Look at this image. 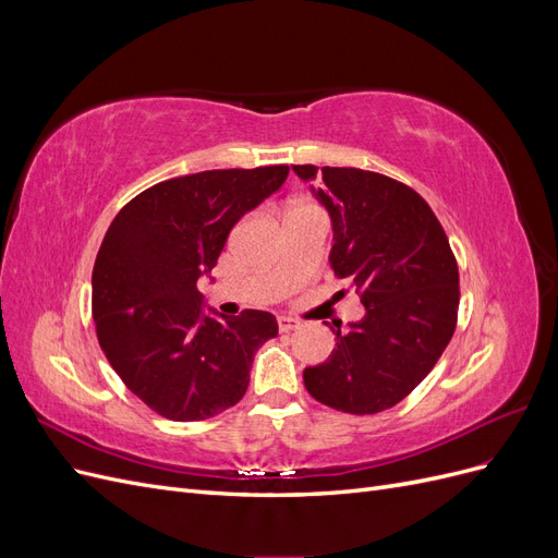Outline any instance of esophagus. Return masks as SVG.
Instances as JSON below:
<instances>
[{
    "mask_svg": "<svg viewBox=\"0 0 558 558\" xmlns=\"http://www.w3.org/2000/svg\"><path fill=\"white\" fill-rule=\"evenodd\" d=\"M300 324L295 318H291V316H279V330L281 332H291V330H295Z\"/></svg>",
    "mask_w": 558,
    "mask_h": 558,
    "instance_id": "34e87169",
    "label": "esophagus"
}]
</instances>
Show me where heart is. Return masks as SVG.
Segmentation results:
<instances>
[{
	"instance_id": "obj_1",
	"label": "heart",
	"mask_w": 558,
	"mask_h": 558,
	"mask_svg": "<svg viewBox=\"0 0 558 558\" xmlns=\"http://www.w3.org/2000/svg\"><path fill=\"white\" fill-rule=\"evenodd\" d=\"M293 209H300V211H318V207H314V205H307V202H300V205H295Z\"/></svg>"
}]
</instances>
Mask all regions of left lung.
<instances>
[{
  "mask_svg": "<svg viewBox=\"0 0 558 558\" xmlns=\"http://www.w3.org/2000/svg\"><path fill=\"white\" fill-rule=\"evenodd\" d=\"M312 181L314 165H293ZM312 189L330 214V267L359 293L365 316L337 326L330 359L305 367L314 400L377 414L408 398L442 356L459 318V265L437 216L410 185L356 167H320ZM344 295V291H342Z\"/></svg>",
  "mask_w": 558,
  "mask_h": 558,
  "instance_id": "8db88e82",
  "label": "left lung"
}]
</instances>
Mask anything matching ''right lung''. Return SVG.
Listing matches in <instances>:
<instances>
[{"label": "right lung", "instance_id": "add662e5", "mask_svg": "<svg viewBox=\"0 0 558 558\" xmlns=\"http://www.w3.org/2000/svg\"><path fill=\"white\" fill-rule=\"evenodd\" d=\"M289 165L207 170L150 185L116 214L93 267V318L107 361L130 391L172 421L238 404L253 353L277 337L269 312L202 314L232 226L277 193Z\"/></svg>", "mask_w": 558, "mask_h": 558}]
</instances>
